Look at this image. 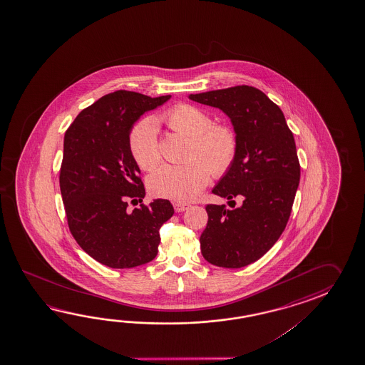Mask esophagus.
Instances as JSON below:
<instances>
[{"mask_svg":"<svg viewBox=\"0 0 365 365\" xmlns=\"http://www.w3.org/2000/svg\"><path fill=\"white\" fill-rule=\"evenodd\" d=\"M189 203H182V202H176V203H173V209L176 212H182V211H185V210L189 209Z\"/></svg>","mask_w":365,"mask_h":365,"instance_id":"1","label":"esophagus"}]
</instances>
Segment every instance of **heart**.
<instances>
[{
  "label": "heart",
  "mask_w": 365,
  "mask_h": 365,
  "mask_svg": "<svg viewBox=\"0 0 365 365\" xmlns=\"http://www.w3.org/2000/svg\"><path fill=\"white\" fill-rule=\"evenodd\" d=\"M164 123L175 132L190 138L184 164H163L148 178L151 194L171 201H192L209 184L211 172L222 176L232 165L237 153V138L227 125H211L202 109L178 104L164 113ZM129 150L140 170L148 171L160 160L156 123L145 117L129 133Z\"/></svg>",
  "instance_id": "heart-1"
}]
</instances>
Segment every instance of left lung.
<instances>
[{"label":"left lung","instance_id":"8db88e82","mask_svg":"<svg viewBox=\"0 0 365 365\" xmlns=\"http://www.w3.org/2000/svg\"><path fill=\"white\" fill-rule=\"evenodd\" d=\"M189 99L223 110L236 133L235 160L212 193L230 206L240 199L241 206L207 205L200 242L210 264L240 269L264 256L287 225L300 181L294 134L282 109L256 87L190 93Z\"/></svg>","mask_w":365,"mask_h":365}]
</instances>
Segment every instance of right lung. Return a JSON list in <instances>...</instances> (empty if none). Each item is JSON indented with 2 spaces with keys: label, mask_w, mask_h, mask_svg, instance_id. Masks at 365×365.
Segmentation results:
<instances>
[{
  "label": "right lung",
  "mask_w": 365,
  "mask_h": 365,
  "mask_svg": "<svg viewBox=\"0 0 365 365\" xmlns=\"http://www.w3.org/2000/svg\"><path fill=\"white\" fill-rule=\"evenodd\" d=\"M170 98L118 90L83 109L65 133L60 189L70 232L88 256L112 269L153 261L159 230L175 212L168 200L133 210L127 205L146 194L129 133L145 112Z\"/></svg>",
  "instance_id": "right-lung-1"
}]
</instances>
